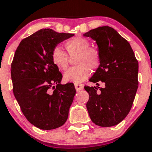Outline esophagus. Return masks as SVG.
<instances>
[{"label":"esophagus","instance_id":"1","mask_svg":"<svg viewBox=\"0 0 152 152\" xmlns=\"http://www.w3.org/2000/svg\"><path fill=\"white\" fill-rule=\"evenodd\" d=\"M75 88H76V91H79L83 89L84 85L82 84H75Z\"/></svg>","mask_w":152,"mask_h":152}]
</instances>
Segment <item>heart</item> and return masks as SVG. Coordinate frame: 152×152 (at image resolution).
I'll return each instance as SVG.
<instances>
[{
  "label": "heart",
  "instance_id": "1",
  "mask_svg": "<svg viewBox=\"0 0 152 152\" xmlns=\"http://www.w3.org/2000/svg\"><path fill=\"white\" fill-rule=\"evenodd\" d=\"M67 55L59 47H56L51 53V59L54 65L59 70L67 68L71 58L76 56L75 64L76 66L69 69L64 74L66 82L78 84L86 80L92 70L99 68L101 64V54L97 48L91 47V42L84 37L76 36L64 44Z\"/></svg>",
  "mask_w": 152,
  "mask_h": 152
}]
</instances>
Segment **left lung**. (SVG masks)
<instances>
[{
  "label": "left lung",
  "instance_id": "8db88e82",
  "mask_svg": "<svg viewBox=\"0 0 152 152\" xmlns=\"http://www.w3.org/2000/svg\"><path fill=\"white\" fill-rule=\"evenodd\" d=\"M96 41L101 64L85 86L89 94L86 104L91 120L101 127H110L129 114L138 88V61L130 44L108 26H99L84 34ZM104 84L99 87V82Z\"/></svg>",
  "mask_w": 152,
  "mask_h": 152
}]
</instances>
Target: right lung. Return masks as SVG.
Listing matches in <instances>:
<instances>
[{
    "label": "right lung",
    "mask_w": 152,
    "mask_h": 152,
    "mask_svg": "<svg viewBox=\"0 0 152 152\" xmlns=\"http://www.w3.org/2000/svg\"><path fill=\"white\" fill-rule=\"evenodd\" d=\"M74 34L42 29L20 42L11 64L13 94L26 120L43 130L63 126L76 94L61 85L62 74L51 59L57 45Z\"/></svg>",
    "instance_id": "obj_1"
}]
</instances>
